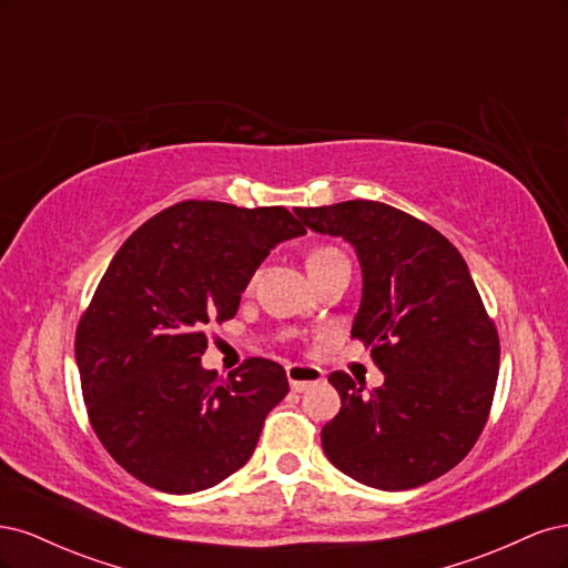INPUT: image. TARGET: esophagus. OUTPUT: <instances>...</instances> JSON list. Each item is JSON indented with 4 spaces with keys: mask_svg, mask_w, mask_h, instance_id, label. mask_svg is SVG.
Listing matches in <instances>:
<instances>
[{
    "mask_svg": "<svg viewBox=\"0 0 568 568\" xmlns=\"http://www.w3.org/2000/svg\"><path fill=\"white\" fill-rule=\"evenodd\" d=\"M286 376H288V384H291V390H305L311 388L315 384L322 382V369L320 367H307V365H288L286 367Z\"/></svg>",
    "mask_w": 568,
    "mask_h": 568,
    "instance_id": "1",
    "label": "esophagus"
}]
</instances>
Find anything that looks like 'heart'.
I'll list each match as a JSON object with an SVG mask.
<instances>
[{
    "mask_svg": "<svg viewBox=\"0 0 568 568\" xmlns=\"http://www.w3.org/2000/svg\"><path fill=\"white\" fill-rule=\"evenodd\" d=\"M348 261H346V255H343L338 248H334V246H317V248H313L311 253H307V261H305V265H307V272H311V277L317 282L324 272H329L332 267H336V265H346ZM248 286H253V282L248 284Z\"/></svg>",
    "mask_w": 568,
    "mask_h": 568,
    "instance_id": "b5f03b06",
    "label": "heart"
}]
</instances>
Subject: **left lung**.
<instances>
[{"mask_svg": "<svg viewBox=\"0 0 568 568\" xmlns=\"http://www.w3.org/2000/svg\"><path fill=\"white\" fill-rule=\"evenodd\" d=\"M296 215L355 246L363 303L351 336L386 376L363 393L365 382L329 374L341 409L322 428V448L365 486H424L474 448L500 369V336L469 267L438 230L388 203L357 199Z\"/></svg>", "mask_w": 568, "mask_h": 568, "instance_id": "1", "label": "left lung"}]
</instances>
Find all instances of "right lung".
Masks as SVG:
<instances>
[{"label": "right lung", "instance_id": "add662e5", "mask_svg": "<svg viewBox=\"0 0 568 568\" xmlns=\"http://www.w3.org/2000/svg\"><path fill=\"white\" fill-rule=\"evenodd\" d=\"M305 227L284 205L180 201L113 255L75 329L88 417L106 453L142 484L186 495L251 459L286 372L246 357L227 379L201 367L205 326L236 315L267 253Z\"/></svg>", "mask_w": 568, "mask_h": 568}]
</instances>
